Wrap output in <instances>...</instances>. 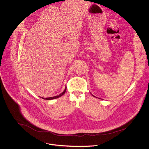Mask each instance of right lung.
<instances>
[{
	"mask_svg": "<svg viewBox=\"0 0 149 149\" xmlns=\"http://www.w3.org/2000/svg\"><path fill=\"white\" fill-rule=\"evenodd\" d=\"M66 89H67V88H65V90L64 91V92H62V93H61V94H60L59 95L55 96H53V97H47V98L42 97V99H45V100H52V99H57V98H58V97H61V96H63V95L65 93V91H66Z\"/></svg>",
	"mask_w": 149,
	"mask_h": 149,
	"instance_id": "1",
	"label": "right lung"
}]
</instances>
